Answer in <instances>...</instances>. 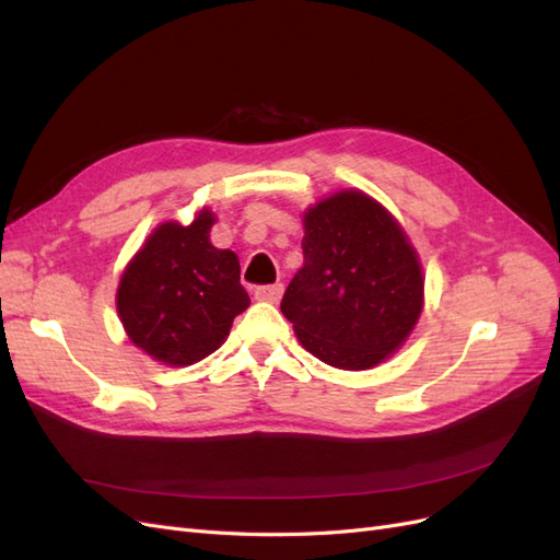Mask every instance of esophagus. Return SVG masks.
<instances>
[{"label": "esophagus", "instance_id": "obj_1", "mask_svg": "<svg viewBox=\"0 0 560 560\" xmlns=\"http://www.w3.org/2000/svg\"><path fill=\"white\" fill-rule=\"evenodd\" d=\"M282 292H284V287L280 282H276V284H261V287H257V290H254V296H257L259 301L278 303L282 299Z\"/></svg>", "mask_w": 560, "mask_h": 560}]
</instances>
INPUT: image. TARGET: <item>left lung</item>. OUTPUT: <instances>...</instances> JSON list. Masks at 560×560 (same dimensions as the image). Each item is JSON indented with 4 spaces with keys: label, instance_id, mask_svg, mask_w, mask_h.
<instances>
[{
    "label": "left lung",
    "instance_id": "obj_1",
    "mask_svg": "<svg viewBox=\"0 0 560 560\" xmlns=\"http://www.w3.org/2000/svg\"><path fill=\"white\" fill-rule=\"evenodd\" d=\"M303 229V268L280 311L322 362L350 371L381 364L422 311V273L409 238L362 191L317 202Z\"/></svg>",
    "mask_w": 560,
    "mask_h": 560
}]
</instances>
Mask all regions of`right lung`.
<instances>
[{
  "label": "right lung",
  "instance_id": "1",
  "mask_svg": "<svg viewBox=\"0 0 560 560\" xmlns=\"http://www.w3.org/2000/svg\"><path fill=\"white\" fill-rule=\"evenodd\" d=\"M212 224L210 210L189 226L161 224L118 284L116 308L130 341L171 366L208 358L249 306L238 257L210 243Z\"/></svg>",
  "mask_w": 560,
  "mask_h": 560
}]
</instances>
